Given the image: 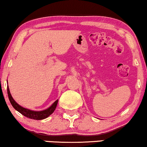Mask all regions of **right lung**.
<instances>
[{"instance_id": "add662e5", "label": "right lung", "mask_w": 147, "mask_h": 147, "mask_svg": "<svg viewBox=\"0 0 147 147\" xmlns=\"http://www.w3.org/2000/svg\"><path fill=\"white\" fill-rule=\"evenodd\" d=\"M7 94H8V97L9 99L10 102L12 105L13 108L15 109L16 111H18L19 113H21L22 115H23L24 116L27 117V118L34 119V120H43V119H45L49 117L50 115L52 114L53 111L56 109L57 104H58V100H57L53 103L49 108H47V109L42 110V111H33V110L28 109L24 108L23 107L19 105L18 103L14 100L13 98H12L11 94H10L9 89L7 86Z\"/></svg>"}]
</instances>
